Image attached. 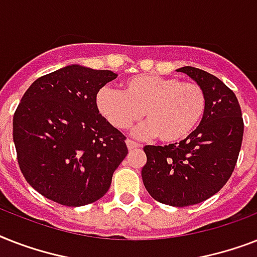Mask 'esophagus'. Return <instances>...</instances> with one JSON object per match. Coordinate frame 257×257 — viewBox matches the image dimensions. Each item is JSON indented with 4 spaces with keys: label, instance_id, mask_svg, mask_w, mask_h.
<instances>
[{
    "label": "esophagus",
    "instance_id": "obj_1",
    "mask_svg": "<svg viewBox=\"0 0 257 257\" xmlns=\"http://www.w3.org/2000/svg\"><path fill=\"white\" fill-rule=\"evenodd\" d=\"M126 147H128L129 151H133V149L141 148L140 144H137V143H135V141H132V140H126Z\"/></svg>",
    "mask_w": 257,
    "mask_h": 257
}]
</instances>
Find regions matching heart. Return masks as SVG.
I'll use <instances>...</instances> for the list:
<instances>
[{
	"mask_svg": "<svg viewBox=\"0 0 257 257\" xmlns=\"http://www.w3.org/2000/svg\"><path fill=\"white\" fill-rule=\"evenodd\" d=\"M96 106L116 129H128L143 116L148 120L135 131L140 137L157 136L163 143L185 139L199 125L207 97L196 82L159 74H137L122 82V92L102 88Z\"/></svg>",
	"mask_w": 257,
	"mask_h": 257,
	"instance_id": "obj_1",
	"label": "heart"
}]
</instances>
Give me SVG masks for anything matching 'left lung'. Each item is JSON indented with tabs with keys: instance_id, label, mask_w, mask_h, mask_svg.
Listing matches in <instances>:
<instances>
[{
	"instance_id": "obj_1",
	"label": "left lung",
	"mask_w": 257,
	"mask_h": 257,
	"mask_svg": "<svg viewBox=\"0 0 257 257\" xmlns=\"http://www.w3.org/2000/svg\"><path fill=\"white\" fill-rule=\"evenodd\" d=\"M205 92L207 106L197 128L177 144L147 145L143 183L153 199L172 207L195 205L221 189L235 169L244 122L235 93L205 70L184 66Z\"/></svg>"
}]
</instances>
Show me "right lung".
<instances>
[{"label": "right lung", "instance_id": "obj_1", "mask_svg": "<svg viewBox=\"0 0 257 257\" xmlns=\"http://www.w3.org/2000/svg\"><path fill=\"white\" fill-rule=\"evenodd\" d=\"M117 77L81 65L37 78L13 117L20 169L32 187L66 207L94 203L128 155L125 136L96 106V94Z\"/></svg>", "mask_w": 257, "mask_h": 257}]
</instances>
